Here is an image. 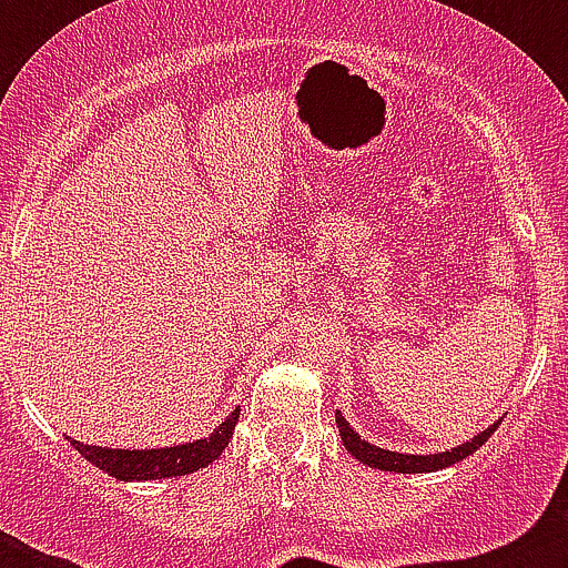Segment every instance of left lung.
<instances>
[{"label":"left lung","instance_id":"8db88e82","mask_svg":"<svg viewBox=\"0 0 568 568\" xmlns=\"http://www.w3.org/2000/svg\"><path fill=\"white\" fill-rule=\"evenodd\" d=\"M335 423H337V432H341V439H343V445H346L348 454H352L357 462L368 464V467L385 469V473H434V469L450 467V464L473 456L475 450H478L480 445H484L486 439L495 434V428L500 426V420H497L495 426H489L486 432H480L478 437L467 439V443L456 445V448H450V450H443V454L415 456V454H395V450L376 448V445L365 443V439H359V434L348 426L346 417H343L341 412H335Z\"/></svg>","mask_w":568,"mask_h":568}]
</instances>
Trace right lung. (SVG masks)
I'll return each mask as SVG.
<instances>
[{
  "label": "right lung",
  "instance_id": "1",
  "mask_svg": "<svg viewBox=\"0 0 568 568\" xmlns=\"http://www.w3.org/2000/svg\"><path fill=\"white\" fill-rule=\"evenodd\" d=\"M242 409H233L209 437L194 439L186 445H173V448H153V450H120V448H99V445H84L71 439L73 448L90 464L112 475L118 480H156L173 478V475H189L209 467L211 462L220 459L222 450L227 448L236 428Z\"/></svg>",
  "mask_w": 568,
  "mask_h": 568
}]
</instances>
